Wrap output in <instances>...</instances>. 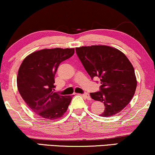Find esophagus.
<instances>
[{"label":"esophagus","mask_w":155,"mask_h":155,"mask_svg":"<svg viewBox=\"0 0 155 155\" xmlns=\"http://www.w3.org/2000/svg\"><path fill=\"white\" fill-rule=\"evenodd\" d=\"M82 97L85 98V99H88V100H91V97H90V95L89 94H81Z\"/></svg>","instance_id":"esophagus-1"}]
</instances>
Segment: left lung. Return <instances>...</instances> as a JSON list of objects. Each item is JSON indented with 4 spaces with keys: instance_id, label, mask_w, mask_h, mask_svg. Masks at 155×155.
<instances>
[{
    "instance_id": "1",
    "label": "left lung",
    "mask_w": 155,
    "mask_h": 155,
    "mask_svg": "<svg viewBox=\"0 0 155 155\" xmlns=\"http://www.w3.org/2000/svg\"><path fill=\"white\" fill-rule=\"evenodd\" d=\"M76 52L91 79H100V91L90 93L94 100L104 104L100 117L120 112L132 100L137 84L130 60L121 51L104 45L79 47Z\"/></svg>"
}]
</instances>
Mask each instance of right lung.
I'll use <instances>...</instances> for the list:
<instances>
[{
    "mask_svg": "<svg viewBox=\"0 0 155 155\" xmlns=\"http://www.w3.org/2000/svg\"><path fill=\"white\" fill-rule=\"evenodd\" d=\"M74 48H46L29 54L17 76V87L31 110L46 119L61 118L71 102V96L54 92V76L59 64L71 57Z\"/></svg>",
    "mask_w": 155,
    "mask_h": 155,
    "instance_id": "1",
    "label": "right lung"
}]
</instances>
